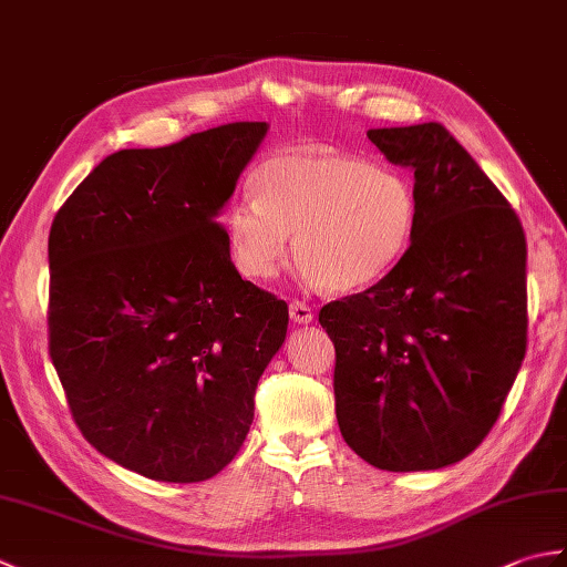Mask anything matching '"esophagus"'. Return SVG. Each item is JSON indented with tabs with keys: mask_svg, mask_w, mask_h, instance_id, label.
Listing matches in <instances>:
<instances>
[{
	"mask_svg": "<svg viewBox=\"0 0 567 567\" xmlns=\"http://www.w3.org/2000/svg\"><path fill=\"white\" fill-rule=\"evenodd\" d=\"M290 319L295 321V323H309L311 319H315V311H311V307L309 305H305V302H290Z\"/></svg>",
	"mask_w": 567,
	"mask_h": 567,
	"instance_id": "esophagus-1",
	"label": "esophagus"
}]
</instances>
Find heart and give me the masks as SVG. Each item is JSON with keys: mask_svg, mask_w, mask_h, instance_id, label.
<instances>
[{"mask_svg": "<svg viewBox=\"0 0 567 567\" xmlns=\"http://www.w3.org/2000/svg\"><path fill=\"white\" fill-rule=\"evenodd\" d=\"M231 204L226 236L240 272L270 280L290 252L309 285L355 292L388 277L412 246L419 197L392 167L331 151L277 153Z\"/></svg>", "mask_w": 567, "mask_h": 567, "instance_id": "obj_1", "label": "heart"}]
</instances>
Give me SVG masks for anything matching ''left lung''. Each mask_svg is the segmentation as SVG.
I'll return each instance as SVG.
<instances>
[{
    "mask_svg": "<svg viewBox=\"0 0 567 567\" xmlns=\"http://www.w3.org/2000/svg\"><path fill=\"white\" fill-rule=\"evenodd\" d=\"M414 173L400 265L319 311L336 348V419L390 473L463 461L495 426L526 353V238L509 202L439 122L370 128Z\"/></svg>",
    "mask_w": 567,
    "mask_h": 567,
    "instance_id": "1",
    "label": "left lung"
}]
</instances>
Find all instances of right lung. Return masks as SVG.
I'll use <instances>...</instances> for the list:
<instances>
[{"instance_id": "1", "label": "right lung", "mask_w": 567, "mask_h": 567, "mask_svg": "<svg viewBox=\"0 0 567 567\" xmlns=\"http://www.w3.org/2000/svg\"><path fill=\"white\" fill-rule=\"evenodd\" d=\"M270 124L216 126L116 151L55 214L51 360L82 436L158 483L234 461L287 305L244 280L216 216Z\"/></svg>"}]
</instances>
